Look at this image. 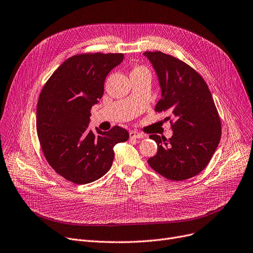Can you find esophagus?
<instances>
[{"instance_id": "obj_1", "label": "esophagus", "mask_w": 253, "mask_h": 253, "mask_svg": "<svg viewBox=\"0 0 253 253\" xmlns=\"http://www.w3.org/2000/svg\"><path fill=\"white\" fill-rule=\"evenodd\" d=\"M130 135V138H143L145 135L142 133V132H138V131H130L129 133Z\"/></svg>"}]
</instances>
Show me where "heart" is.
Instances as JSON below:
<instances>
[{
	"instance_id": "1",
	"label": "heart",
	"mask_w": 253,
	"mask_h": 253,
	"mask_svg": "<svg viewBox=\"0 0 253 253\" xmlns=\"http://www.w3.org/2000/svg\"><path fill=\"white\" fill-rule=\"evenodd\" d=\"M132 71H148V70L144 67H135Z\"/></svg>"
}]
</instances>
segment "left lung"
Masks as SVG:
<instances>
[{
    "mask_svg": "<svg viewBox=\"0 0 253 253\" xmlns=\"http://www.w3.org/2000/svg\"><path fill=\"white\" fill-rule=\"evenodd\" d=\"M151 61L162 88L156 112H168L173 135L151 134L157 153L148 160L165 178L182 181L199 174L216 151L221 120L207 82L189 64L161 51L143 53Z\"/></svg>",
    "mask_w": 253,
    "mask_h": 253,
    "instance_id": "1",
    "label": "left lung"
}]
</instances>
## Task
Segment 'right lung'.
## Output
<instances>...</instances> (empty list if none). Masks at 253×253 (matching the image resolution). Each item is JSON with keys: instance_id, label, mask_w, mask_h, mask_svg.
<instances>
[{"instance_id": "right-lung-1", "label": "right lung", "mask_w": 253, "mask_h": 253, "mask_svg": "<svg viewBox=\"0 0 253 253\" xmlns=\"http://www.w3.org/2000/svg\"><path fill=\"white\" fill-rule=\"evenodd\" d=\"M122 53H84L65 60L45 82L36 109V129L46 162L76 184L95 181L114 161V147L126 142V129H88L90 109L104 92L109 72L123 61Z\"/></svg>"}]
</instances>
